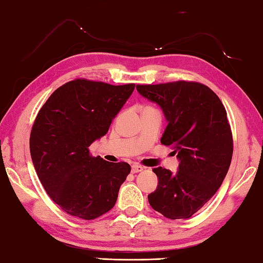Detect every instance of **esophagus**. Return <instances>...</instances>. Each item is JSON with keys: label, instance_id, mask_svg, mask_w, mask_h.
I'll return each instance as SVG.
<instances>
[{"label": "esophagus", "instance_id": "34e87169", "mask_svg": "<svg viewBox=\"0 0 263 263\" xmlns=\"http://www.w3.org/2000/svg\"><path fill=\"white\" fill-rule=\"evenodd\" d=\"M145 169V167H142V166H140V164H133L132 166V168H131V171H132V173H140V172H142Z\"/></svg>", "mask_w": 263, "mask_h": 263}]
</instances>
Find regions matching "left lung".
Wrapping results in <instances>:
<instances>
[{"instance_id": "8db88e82", "label": "left lung", "mask_w": 263, "mask_h": 263, "mask_svg": "<svg viewBox=\"0 0 263 263\" xmlns=\"http://www.w3.org/2000/svg\"><path fill=\"white\" fill-rule=\"evenodd\" d=\"M137 90L161 108L168 123L161 144L172 145L180 161L176 173L153 169L158 186L148 202L169 219H186L210 201L228 174L233 140L226 110L198 82L138 84Z\"/></svg>"}]
</instances>
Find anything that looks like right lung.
Listing matches in <instances>:
<instances>
[{"mask_svg":"<svg viewBox=\"0 0 263 263\" xmlns=\"http://www.w3.org/2000/svg\"><path fill=\"white\" fill-rule=\"evenodd\" d=\"M135 87L78 79L58 88L39 110L31 159L47 195L68 215L90 220L115 206L130 164L91 157L88 147L106 135Z\"/></svg>","mask_w":263,"mask_h":263,"instance_id":"right-lung-1","label":"right lung"}]
</instances>
